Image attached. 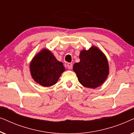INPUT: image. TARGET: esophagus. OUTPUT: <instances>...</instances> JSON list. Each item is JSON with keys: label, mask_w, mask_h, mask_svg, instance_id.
<instances>
[{"label": "esophagus", "mask_w": 134, "mask_h": 134, "mask_svg": "<svg viewBox=\"0 0 134 134\" xmlns=\"http://www.w3.org/2000/svg\"><path fill=\"white\" fill-rule=\"evenodd\" d=\"M66 66L69 69H71L72 68V63H68L67 64Z\"/></svg>", "instance_id": "34e87169"}]
</instances>
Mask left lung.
<instances>
[{
	"label": "left lung",
	"mask_w": 134,
	"mask_h": 134,
	"mask_svg": "<svg viewBox=\"0 0 134 134\" xmlns=\"http://www.w3.org/2000/svg\"><path fill=\"white\" fill-rule=\"evenodd\" d=\"M80 62L73 66L78 80L83 87L96 88L105 82L109 73L106 56L97 47L81 51Z\"/></svg>",
	"instance_id": "obj_1"
}]
</instances>
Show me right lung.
I'll use <instances>...</instances> for the list:
<instances>
[{
	"label": "right lung",
	"mask_w": 134,
	"mask_h": 134,
	"mask_svg": "<svg viewBox=\"0 0 134 134\" xmlns=\"http://www.w3.org/2000/svg\"><path fill=\"white\" fill-rule=\"evenodd\" d=\"M30 70L35 81L48 87L57 82L65 68L63 63L58 61L50 51L43 49L31 61Z\"/></svg>",
	"instance_id": "obj_1"
}]
</instances>
